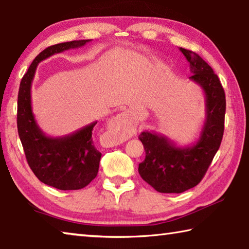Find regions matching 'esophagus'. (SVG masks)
Here are the masks:
<instances>
[{"label":"esophagus","mask_w":249,"mask_h":249,"mask_svg":"<svg viewBox=\"0 0 249 249\" xmlns=\"http://www.w3.org/2000/svg\"><path fill=\"white\" fill-rule=\"evenodd\" d=\"M108 129L115 138L116 141H122L125 140L127 138H130L133 134V127L129 124L125 119V116L124 113L113 118V119L109 122Z\"/></svg>","instance_id":"obj_1"}]
</instances>
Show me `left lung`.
<instances>
[{
  "label": "left lung",
  "mask_w": 249,
  "mask_h": 249,
  "mask_svg": "<svg viewBox=\"0 0 249 249\" xmlns=\"http://www.w3.org/2000/svg\"><path fill=\"white\" fill-rule=\"evenodd\" d=\"M189 62L191 82L202 89L206 119L194 143L179 146L166 136L143 131L140 139L145 160L139 164L142 179L163 194H180L197 186L219 150L224 132L225 94L212 68L195 52L179 48Z\"/></svg>",
  "instance_id": "left-lung-1"
}]
</instances>
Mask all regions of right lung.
<instances>
[{
  "instance_id": "obj_1",
  "label": "right lung",
  "mask_w": 249,
  "mask_h": 249,
  "mask_svg": "<svg viewBox=\"0 0 249 249\" xmlns=\"http://www.w3.org/2000/svg\"><path fill=\"white\" fill-rule=\"evenodd\" d=\"M90 39L61 42L41 51L20 81L17 130L29 167L39 180L60 190L84 188L97 176L102 153L93 142L97 121L63 137H49L39 127L32 107V84L38 64L49 56L85 46Z\"/></svg>"
}]
</instances>
